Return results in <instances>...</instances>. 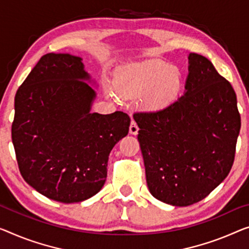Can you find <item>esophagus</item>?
<instances>
[{
  "instance_id": "1",
  "label": "esophagus",
  "mask_w": 249,
  "mask_h": 249,
  "mask_svg": "<svg viewBox=\"0 0 249 249\" xmlns=\"http://www.w3.org/2000/svg\"><path fill=\"white\" fill-rule=\"evenodd\" d=\"M137 132H139V126L135 123V121H132L131 125H129V134L136 135Z\"/></svg>"
}]
</instances>
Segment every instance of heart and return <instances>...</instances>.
Instances as JSON below:
<instances>
[{"instance_id": "1", "label": "heart", "mask_w": 249, "mask_h": 249, "mask_svg": "<svg viewBox=\"0 0 249 249\" xmlns=\"http://www.w3.org/2000/svg\"><path fill=\"white\" fill-rule=\"evenodd\" d=\"M116 90L126 97L145 95V105L164 108L176 101L182 87V76L177 67L151 60L124 67L115 81Z\"/></svg>"}]
</instances>
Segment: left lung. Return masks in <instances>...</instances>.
<instances>
[{
    "label": "left lung",
    "mask_w": 249,
    "mask_h": 249,
    "mask_svg": "<svg viewBox=\"0 0 249 249\" xmlns=\"http://www.w3.org/2000/svg\"><path fill=\"white\" fill-rule=\"evenodd\" d=\"M184 88L164 108L133 115L148 190L176 207L201 201L226 179L240 131L235 90L206 57L189 54Z\"/></svg>",
    "instance_id": "8db88e82"
}]
</instances>
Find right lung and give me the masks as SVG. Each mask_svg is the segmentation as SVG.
<instances>
[{
	"instance_id": "1",
	"label": "right lung",
	"mask_w": 249,
	"mask_h": 249,
	"mask_svg": "<svg viewBox=\"0 0 249 249\" xmlns=\"http://www.w3.org/2000/svg\"><path fill=\"white\" fill-rule=\"evenodd\" d=\"M81 60L42 55L14 99L12 142L21 176L39 194L64 203L101 191L110 151L131 124L123 112L90 113L96 92Z\"/></svg>"
}]
</instances>
